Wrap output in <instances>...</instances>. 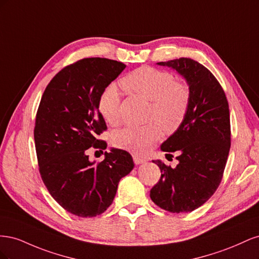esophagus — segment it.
<instances>
[{
	"instance_id": "1",
	"label": "esophagus",
	"mask_w": 259,
	"mask_h": 259,
	"mask_svg": "<svg viewBox=\"0 0 259 259\" xmlns=\"http://www.w3.org/2000/svg\"><path fill=\"white\" fill-rule=\"evenodd\" d=\"M133 160H134L135 164H142V163L146 162V160H145V159H143V158H139L138 155H133Z\"/></svg>"
}]
</instances>
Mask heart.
<instances>
[{
  "label": "heart",
  "instance_id": "heart-1",
  "mask_svg": "<svg viewBox=\"0 0 259 259\" xmlns=\"http://www.w3.org/2000/svg\"><path fill=\"white\" fill-rule=\"evenodd\" d=\"M121 86L151 101L149 122L142 126H125L112 135V144L135 154H145L158 142L163 131L173 134L186 119L190 104L188 86L175 81L168 71L152 67H140L121 80ZM121 93L113 83L107 85L98 97V110L109 124H115L120 116Z\"/></svg>",
  "mask_w": 259,
  "mask_h": 259
}]
</instances>
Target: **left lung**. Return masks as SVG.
Instances as JSON below:
<instances>
[{"label": "left lung", "mask_w": 259, "mask_h": 259, "mask_svg": "<svg viewBox=\"0 0 259 259\" xmlns=\"http://www.w3.org/2000/svg\"><path fill=\"white\" fill-rule=\"evenodd\" d=\"M158 65L185 77L190 104L182 126L161 145L167 159L177 154V166L153 161L162 174L150 198L170 213H188L204 204L222 182L231 145L229 106L222 85L200 62L183 57Z\"/></svg>", "instance_id": "1"}]
</instances>
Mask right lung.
<instances>
[{
    "label": "right lung",
    "mask_w": 259,
    "mask_h": 259,
    "mask_svg": "<svg viewBox=\"0 0 259 259\" xmlns=\"http://www.w3.org/2000/svg\"><path fill=\"white\" fill-rule=\"evenodd\" d=\"M123 62L84 58L65 67L46 86L38 106L34 142L38 170L60 206L79 217H95L112 204L120 179L134 168L132 155L112 148L99 163L89 149L105 150L97 136L107 130L98 97L125 69Z\"/></svg>",
    "instance_id": "obj_1"
}]
</instances>
